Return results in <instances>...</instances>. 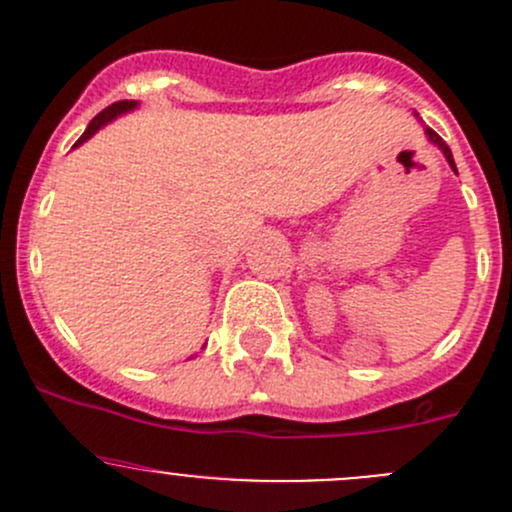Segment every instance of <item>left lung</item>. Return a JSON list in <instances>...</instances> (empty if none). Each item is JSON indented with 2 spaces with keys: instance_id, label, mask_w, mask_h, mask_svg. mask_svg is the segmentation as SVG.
I'll return each mask as SVG.
<instances>
[{
  "instance_id": "left-lung-1",
  "label": "left lung",
  "mask_w": 512,
  "mask_h": 512,
  "mask_svg": "<svg viewBox=\"0 0 512 512\" xmlns=\"http://www.w3.org/2000/svg\"><path fill=\"white\" fill-rule=\"evenodd\" d=\"M426 133H428V138H431V141L436 143L438 148H441V151H443V156H446V160H448V165H451V168L456 170V163H453V156H451V148L446 146V141H443V138L438 136L436 131H431V128H426Z\"/></svg>"
}]
</instances>
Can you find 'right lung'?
<instances>
[{
	"label": "right lung",
	"mask_w": 512,
	"mask_h": 512,
	"mask_svg": "<svg viewBox=\"0 0 512 512\" xmlns=\"http://www.w3.org/2000/svg\"><path fill=\"white\" fill-rule=\"evenodd\" d=\"M133 106H136V103H133V101H116V103H111V106H108V108H103V111L98 113L94 121L89 123V128H86V131H84V136H81L79 141H76V146H79V143H84V141H89V138L94 136V133L103 126V123H108V121H111V118L121 116V113L131 111Z\"/></svg>",
	"instance_id": "add662e5"
}]
</instances>
